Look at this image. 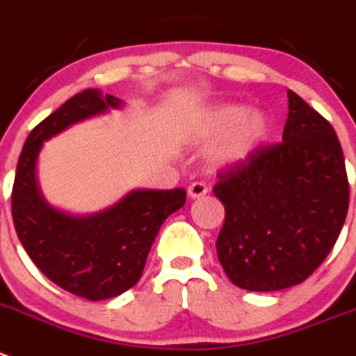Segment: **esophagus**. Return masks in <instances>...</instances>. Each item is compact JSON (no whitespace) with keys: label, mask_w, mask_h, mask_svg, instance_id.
I'll return each instance as SVG.
<instances>
[{"label":"esophagus","mask_w":356,"mask_h":356,"mask_svg":"<svg viewBox=\"0 0 356 356\" xmlns=\"http://www.w3.org/2000/svg\"><path fill=\"white\" fill-rule=\"evenodd\" d=\"M187 192L191 199H201L208 194V187H206V184H202V181H194L192 185H188Z\"/></svg>","instance_id":"obj_1"}]
</instances>
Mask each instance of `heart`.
<instances>
[{"label":"heart","instance_id":"heart-1","mask_svg":"<svg viewBox=\"0 0 356 356\" xmlns=\"http://www.w3.org/2000/svg\"><path fill=\"white\" fill-rule=\"evenodd\" d=\"M269 131L267 115L246 110L243 104L220 103L199 117L195 136L218 138L208 150V162L216 169H232L245 164L260 147Z\"/></svg>","mask_w":356,"mask_h":356}]
</instances>
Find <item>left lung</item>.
I'll list each match as a JSON object with an SVG mask.
<instances>
[{
	"label": "left lung",
	"mask_w": 356,
	"mask_h": 356,
	"mask_svg": "<svg viewBox=\"0 0 356 356\" xmlns=\"http://www.w3.org/2000/svg\"><path fill=\"white\" fill-rule=\"evenodd\" d=\"M283 143L220 175L225 206L216 253L232 283L250 292L299 285L336 245L350 187L334 127L293 90Z\"/></svg>",
	"instance_id": "1"
}]
</instances>
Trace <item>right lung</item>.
Wrapping results in <instances>:
<instances>
[{"label": "right lung", "instance_id": "obj_1", "mask_svg": "<svg viewBox=\"0 0 356 356\" xmlns=\"http://www.w3.org/2000/svg\"><path fill=\"white\" fill-rule=\"evenodd\" d=\"M122 106L124 101L99 89L67 99L31 131L13 181L12 216L24 250L50 282L89 300L111 299L140 282L159 229L187 197L184 188H134L90 215L47 202L36 172L43 145L71 125Z\"/></svg>", "mask_w": 356, "mask_h": 356}]
</instances>
